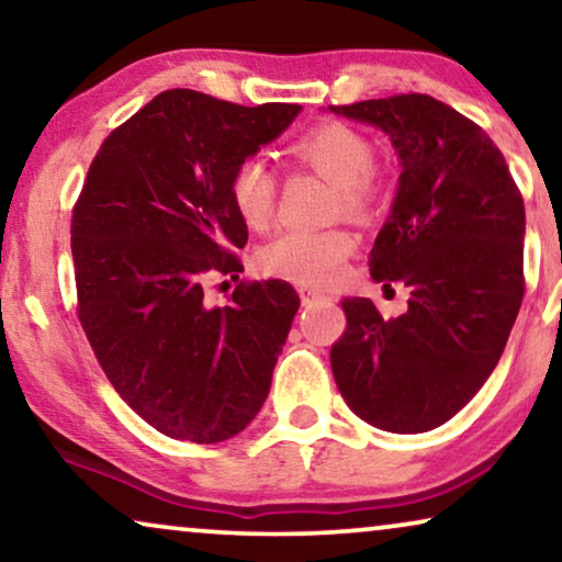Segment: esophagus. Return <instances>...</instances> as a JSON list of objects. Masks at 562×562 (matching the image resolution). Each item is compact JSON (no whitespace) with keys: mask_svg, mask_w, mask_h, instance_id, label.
Segmentation results:
<instances>
[{"mask_svg":"<svg viewBox=\"0 0 562 562\" xmlns=\"http://www.w3.org/2000/svg\"><path fill=\"white\" fill-rule=\"evenodd\" d=\"M299 296H302V304H314V302H325V299H329V296L325 294V291L310 289V286L299 289Z\"/></svg>","mask_w":562,"mask_h":562,"instance_id":"34e87169","label":"esophagus"}]
</instances>
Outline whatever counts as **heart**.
Instances as JSON below:
<instances>
[{"instance_id": "obj_1", "label": "heart", "mask_w": 562, "mask_h": 562, "mask_svg": "<svg viewBox=\"0 0 562 562\" xmlns=\"http://www.w3.org/2000/svg\"><path fill=\"white\" fill-rule=\"evenodd\" d=\"M299 166L333 181L335 212L352 220H371L381 204V187L373 173V145L358 130L340 122L312 127L289 148ZM276 176L260 158H245L229 176V199L245 225L266 229L276 214ZM356 235L345 227L289 229L260 250L258 263L268 276L299 286H329L356 250Z\"/></svg>"}]
</instances>
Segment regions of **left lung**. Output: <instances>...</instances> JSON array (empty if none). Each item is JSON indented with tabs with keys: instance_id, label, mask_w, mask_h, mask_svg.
<instances>
[{
	"instance_id": "obj_1",
	"label": "left lung",
	"mask_w": 562,
	"mask_h": 562,
	"mask_svg": "<svg viewBox=\"0 0 562 562\" xmlns=\"http://www.w3.org/2000/svg\"><path fill=\"white\" fill-rule=\"evenodd\" d=\"M383 130L402 176L368 266L409 289L383 319L342 302L348 327L329 363L345 404L386 432H427L471 402L502 358L525 296V202L494 140L427 94L329 106Z\"/></svg>"
}]
</instances>
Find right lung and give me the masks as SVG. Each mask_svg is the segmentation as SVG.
Instances as JSON below:
<instances>
[{
	"label": "right lung",
	"mask_w": 562,
	"mask_h": 562,
	"mask_svg": "<svg viewBox=\"0 0 562 562\" xmlns=\"http://www.w3.org/2000/svg\"><path fill=\"white\" fill-rule=\"evenodd\" d=\"M302 112L168 89L104 137L71 214L76 314L130 409L173 440L222 442L256 419L299 294L240 281L210 306V276L243 273L248 225L229 176Z\"/></svg>",
	"instance_id": "1"
}]
</instances>
